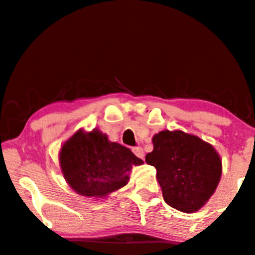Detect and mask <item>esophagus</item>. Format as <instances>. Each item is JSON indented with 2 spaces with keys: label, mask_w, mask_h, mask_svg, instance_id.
I'll use <instances>...</instances> for the list:
<instances>
[{
  "label": "esophagus",
  "mask_w": 255,
  "mask_h": 255,
  "mask_svg": "<svg viewBox=\"0 0 255 255\" xmlns=\"http://www.w3.org/2000/svg\"><path fill=\"white\" fill-rule=\"evenodd\" d=\"M133 153L136 155L137 158H140V159L145 158V152H143V149L141 148V147H134Z\"/></svg>",
  "instance_id": "esophagus-1"
}]
</instances>
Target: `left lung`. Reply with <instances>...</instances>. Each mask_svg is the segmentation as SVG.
<instances>
[{"label": "left lung", "instance_id": "left-lung-1", "mask_svg": "<svg viewBox=\"0 0 255 255\" xmlns=\"http://www.w3.org/2000/svg\"><path fill=\"white\" fill-rule=\"evenodd\" d=\"M146 162L157 168L165 202L183 213H195L214 195L222 161L213 145L183 130H161L152 137Z\"/></svg>", "mask_w": 255, "mask_h": 255}]
</instances>
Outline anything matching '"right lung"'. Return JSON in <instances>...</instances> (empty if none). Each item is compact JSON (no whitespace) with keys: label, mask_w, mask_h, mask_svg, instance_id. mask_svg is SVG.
Returning <instances> with one entry per match:
<instances>
[{"label":"right lung","mask_w":255,"mask_h":255,"mask_svg":"<svg viewBox=\"0 0 255 255\" xmlns=\"http://www.w3.org/2000/svg\"><path fill=\"white\" fill-rule=\"evenodd\" d=\"M143 161L127 147L108 140L97 128L78 129L61 145L59 165L66 183L78 195L104 198L127 185L133 166Z\"/></svg>","instance_id":"add662e5"}]
</instances>
